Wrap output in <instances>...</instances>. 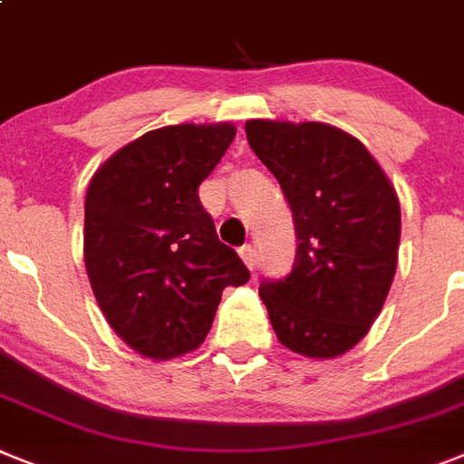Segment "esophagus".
Segmentation results:
<instances>
[{
  "label": "esophagus",
  "instance_id": "obj_1",
  "mask_svg": "<svg viewBox=\"0 0 464 464\" xmlns=\"http://www.w3.org/2000/svg\"><path fill=\"white\" fill-rule=\"evenodd\" d=\"M238 255H240V259L245 262V266L250 268V271H255V266H256V250H255V247H252L250 243L243 245V247L238 250Z\"/></svg>",
  "mask_w": 464,
  "mask_h": 464
}]
</instances>
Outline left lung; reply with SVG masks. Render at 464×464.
<instances>
[{
    "instance_id": "8db88e82",
    "label": "left lung",
    "mask_w": 464,
    "mask_h": 464,
    "mask_svg": "<svg viewBox=\"0 0 464 464\" xmlns=\"http://www.w3.org/2000/svg\"><path fill=\"white\" fill-rule=\"evenodd\" d=\"M245 134L297 233L290 274L259 285L276 337L302 356H340L371 330L394 280V186L363 143L330 124L250 120Z\"/></svg>"
}]
</instances>
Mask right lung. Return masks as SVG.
I'll return each instance as SVG.
<instances>
[{"label": "right lung", "instance_id": "obj_1", "mask_svg": "<svg viewBox=\"0 0 464 464\" xmlns=\"http://www.w3.org/2000/svg\"><path fill=\"white\" fill-rule=\"evenodd\" d=\"M233 136L228 122L153 130L120 148L89 184V283L111 328L155 361L198 349L224 287L250 280L198 198Z\"/></svg>", "mask_w": 464, "mask_h": 464}]
</instances>
